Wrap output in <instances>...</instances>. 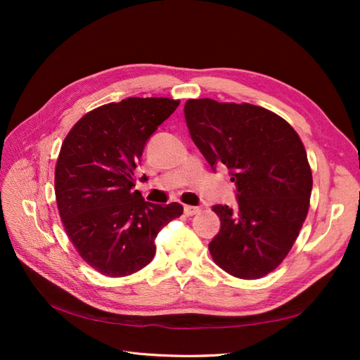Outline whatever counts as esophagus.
<instances>
[{
  "instance_id": "obj_1",
  "label": "esophagus",
  "mask_w": 360,
  "mask_h": 360,
  "mask_svg": "<svg viewBox=\"0 0 360 360\" xmlns=\"http://www.w3.org/2000/svg\"><path fill=\"white\" fill-rule=\"evenodd\" d=\"M201 212V207L198 205H184V214L186 216H193Z\"/></svg>"
}]
</instances>
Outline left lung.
I'll return each instance as SVG.
<instances>
[{
    "label": "left lung",
    "instance_id": "obj_1",
    "mask_svg": "<svg viewBox=\"0 0 360 360\" xmlns=\"http://www.w3.org/2000/svg\"><path fill=\"white\" fill-rule=\"evenodd\" d=\"M184 118L202 156L230 169L237 205H213L221 230L214 263L240 279L275 270L307 219L312 172L302 139L284 118L250 103L189 99Z\"/></svg>",
    "mask_w": 360,
    "mask_h": 360
}]
</instances>
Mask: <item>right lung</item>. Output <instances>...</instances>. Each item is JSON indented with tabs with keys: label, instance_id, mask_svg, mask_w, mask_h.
I'll list each match as a JSON object with an SVG mask.
<instances>
[{
	"label": "right lung",
	"instance_id": "add662e5",
	"mask_svg": "<svg viewBox=\"0 0 360 360\" xmlns=\"http://www.w3.org/2000/svg\"><path fill=\"white\" fill-rule=\"evenodd\" d=\"M168 97H127L86 112L64 138L56 165V198L64 231L99 274L123 278L156 254L158 233L183 205L144 201L134 169L147 139L176 111Z\"/></svg>",
	"mask_w": 360,
	"mask_h": 360
}]
</instances>
